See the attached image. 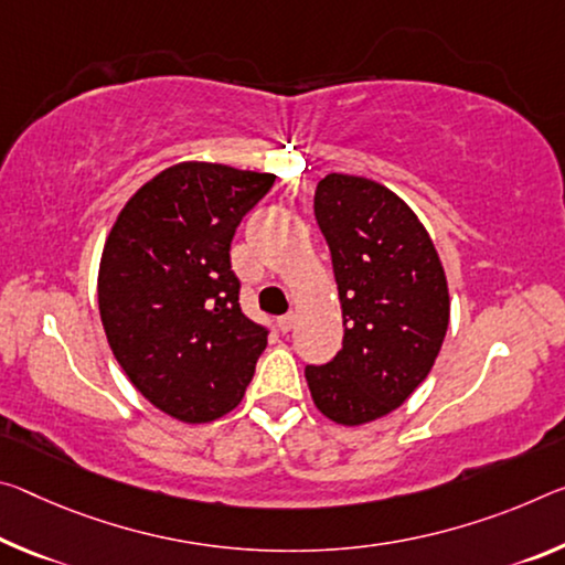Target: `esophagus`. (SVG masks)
<instances>
[{"label": "esophagus", "instance_id": "34e87169", "mask_svg": "<svg viewBox=\"0 0 565 565\" xmlns=\"http://www.w3.org/2000/svg\"><path fill=\"white\" fill-rule=\"evenodd\" d=\"M276 324H279V329L284 331H291L294 329V315H284V317H279V321H276Z\"/></svg>", "mask_w": 565, "mask_h": 565}]
</instances>
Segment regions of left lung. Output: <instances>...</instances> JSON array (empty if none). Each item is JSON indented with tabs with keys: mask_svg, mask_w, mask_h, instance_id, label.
Segmentation results:
<instances>
[{
	"mask_svg": "<svg viewBox=\"0 0 565 565\" xmlns=\"http://www.w3.org/2000/svg\"><path fill=\"white\" fill-rule=\"evenodd\" d=\"M315 216L331 250L344 339L334 360L307 364L315 405L342 425L390 415L433 370L450 299L423 223L387 188L329 173Z\"/></svg>",
	"mask_w": 565,
	"mask_h": 565,
	"instance_id": "obj_1",
	"label": "left lung"
}]
</instances>
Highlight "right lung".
Listing matches in <instances>:
<instances>
[{
  "instance_id": "add662e5",
  "label": "right lung",
  "mask_w": 565,
  "mask_h": 565,
  "mask_svg": "<svg viewBox=\"0 0 565 565\" xmlns=\"http://www.w3.org/2000/svg\"><path fill=\"white\" fill-rule=\"evenodd\" d=\"M274 175L181 163L146 183L107 236L97 301L115 360L138 392L183 423L234 409L268 327L241 311L231 241Z\"/></svg>"
}]
</instances>
